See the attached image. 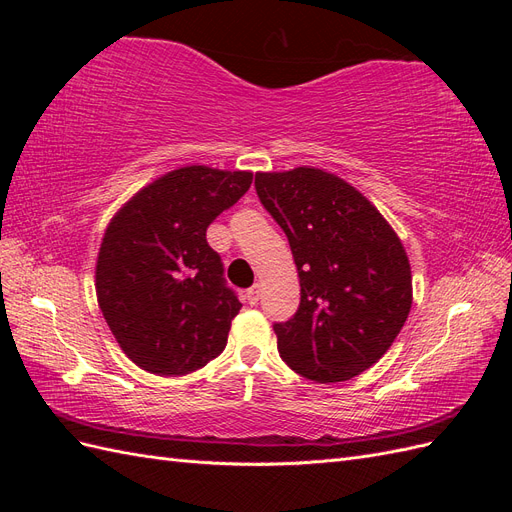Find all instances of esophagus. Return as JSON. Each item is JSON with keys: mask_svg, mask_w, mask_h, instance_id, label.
<instances>
[{"mask_svg": "<svg viewBox=\"0 0 512 512\" xmlns=\"http://www.w3.org/2000/svg\"><path fill=\"white\" fill-rule=\"evenodd\" d=\"M258 297H260V288L258 286H252L250 290L245 292V301L250 305H256L258 303Z\"/></svg>", "mask_w": 512, "mask_h": 512, "instance_id": "obj_1", "label": "esophagus"}]
</instances>
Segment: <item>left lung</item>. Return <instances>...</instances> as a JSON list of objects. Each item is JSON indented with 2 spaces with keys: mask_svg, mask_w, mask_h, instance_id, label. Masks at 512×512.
Returning <instances> with one entry per match:
<instances>
[{
  "mask_svg": "<svg viewBox=\"0 0 512 512\" xmlns=\"http://www.w3.org/2000/svg\"><path fill=\"white\" fill-rule=\"evenodd\" d=\"M260 203L286 232L301 303L275 324L277 350L314 382H344L382 359L412 307L404 243L369 200L333 173H256Z\"/></svg>",
  "mask_w": 512,
  "mask_h": 512,
  "instance_id": "obj_1",
  "label": "left lung"
}]
</instances>
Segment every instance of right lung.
<instances>
[{"label": "right lung", "instance_id": "1", "mask_svg": "<svg viewBox=\"0 0 512 512\" xmlns=\"http://www.w3.org/2000/svg\"><path fill=\"white\" fill-rule=\"evenodd\" d=\"M252 179L250 170L179 166L108 222L96 260L98 305L119 348L149 374H190L226 348L241 303L224 284L207 228Z\"/></svg>", "mask_w": 512, "mask_h": 512}]
</instances>
